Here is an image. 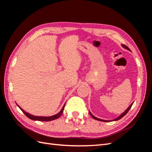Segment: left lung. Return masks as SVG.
I'll use <instances>...</instances> for the list:
<instances>
[{
	"mask_svg": "<svg viewBox=\"0 0 152 152\" xmlns=\"http://www.w3.org/2000/svg\"><path fill=\"white\" fill-rule=\"evenodd\" d=\"M122 46L124 48H125V49H126L127 50H130V51H131V50L129 49V48L128 47H127L126 45H124V44H122ZM134 103V102H133ZM133 103H132L131 104V105L129 106V107L126 110H125V112H123L121 115H119L117 118H115V119H113V120H112V121H106V120H103V119H100V118H97V117H94L93 114H92L91 112H90V111H89V113H90V115H91V117H93L94 119H95V120H97V121H102V122H111V121H118V120H119V119H121V118H122L124 115H126V113L129 112V110H130V108H131V107H132V104H133Z\"/></svg>",
	"mask_w": 152,
	"mask_h": 152,
	"instance_id": "obj_1",
	"label": "left lung"
}]
</instances>
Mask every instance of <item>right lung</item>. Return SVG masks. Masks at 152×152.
<instances>
[{
	"instance_id": "obj_1",
	"label": "right lung",
	"mask_w": 152,
	"mask_h": 152,
	"mask_svg": "<svg viewBox=\"0 0 152 152\" xmlns=\"http://www.w3.org/2000/svg\"><path fill=\"white\" fill-rule=\"evenodd\" d=\"M17 104L18 107L20 108V110H21V111H22L23 112V113L25 115H26L27 117H28V118H30L31 120H33V121H45V122H46V121H51L55 120V119L58 118H59V117H60V116L61 115H62V113H63V112L64 108H65V104H64V106L63 107L62 109L61 110V111L59 112L58 113H57V114H56V115H54L50 116V117H40V116L32 115H31V114H30V113H28L26 112L25 111V110H23L18 104Z\"/></svg>"
}]
</instances>
